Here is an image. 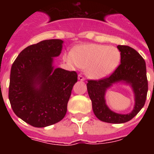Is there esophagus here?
Here are the masks:
<instances>
[{
  "label": "esophagus",
  "instance_id": "34e87169",
  "mask_svg": "<svg viewBox=\"0 0 154 154\" xmlns=\"http://www.w3.org/2000/svg\"><path fill=\"white\" fill-rule=\"evenodd\" d=\"M78 80H80V81H85V77L82 74H79L78 75Z\"/></svg>",
  "mask_w": 154,
  "mask_h": 154
}]
</instances>
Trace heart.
I'll return each instance as SVG.
<instances>
[{
	"label": "heart",
	"mask_w": 154,
	"mask_h": 154,
	"mask_svg": "<svg viewBox=\"0 0 154 154\" xmlns=\"http://www.w3.org/2000/svg\"><path fill=\"white\" fill-rule=\"evenodd\" d=\"M65 58L70 64L85 69L89 77L101 79L117 69L121 61V52L115 46L89 44L77 47Z\"/></svg>",
	"instance_id": "heart-1"
}]
</instances>
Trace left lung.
<instances>
[{"instance_id": "obj_1", "label": "left lung", "mask_w": 154, "mask_h": 154, "mask_svg": "<svg viewBox=\"0 0 154 154\" xmlns=\"http://www.w3.org/2000/svg\"><path fill=\"white\" fill-rule=\"evenodd\" d=\"M121 52V64L110 75L100 80H89L87 90L91 99L93 110L99 120L107 123L121 124L134 118L145 105L148 92L146 61L133 48L118 45ZM125 82L132 87L135 97L133 111L128 115H120L110 110L105 103V92L117 82Z\"/></svg>"}]
</instances>
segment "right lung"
Instances as JSON below:
<instances>
[{
  "label": "right lung",
  "instance_id": "right-lung-1",
  "mask_svg": "<svg viewBox=\"0 0 154 154\" xmlns=\"http://www.w3.org/2000/svg\"><path fill=\"white\" fill-rule=\"evenodd\" d=\"M63 41L45 40L23 49L10 72L8 99L18 117L34 127L57 123L67 112L74 84L75 71L54 69L53 57L62 49Z\"/></svg>",
  "mask_w": 154,
  "mask_h": 154
}]
</instances>
